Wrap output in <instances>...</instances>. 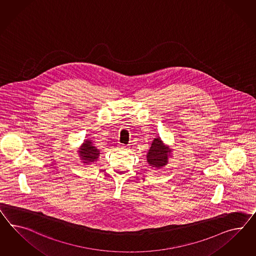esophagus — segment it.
Returning a JSON list of instances; mask_svg holds the SVG:
<instances>
[{"instance_id":"1","label":"esophagus","mask_w":256,"mask_h":256,"mask_svg":"<svg viewBox=\"0 0 256 256\" xmlns=\"http://www.w3.org/2000/svg\"><path fill=\"white\" fill-rule=\"evenodd\" d=\"M118 149H119L120 151H126V150H128V146H120L118 147Z\"/></svg>"}]
</instances>
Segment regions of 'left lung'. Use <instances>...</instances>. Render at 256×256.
Instances as JSON below:
<instances>
[{
	"mask_svg": "<svg viewBox=\"0 0 256 256\" xmlns=\"http://www.w3.org/2000/svg\"><path fill=\"white\" fill-rule=\"evenodd\" d=\"M172 154V150L166 146L160 138L152 140V146L147 152V162L152 168H160L168 164V158Z\"/></svg>",
	"mask_w": 256,
	"mask_h": 256,
	"instance_id": "8db88e82",
	"label": "left lung"
}]
</instances>
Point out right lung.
I'll return each instance as SVG.
<instances>
[{"label": "right lung", "instance_id": "1", "mask_svg": "<svg viewBox=\"0 0 256 256\" xmlns=\"http://www.w3.org/2000/svg\"><path fill=\"white\" fill-rule=\"evenodd\" d=\"M92 144V140L88 138L84 142L83 144L80 147L79 156L84 164H90L96 161L100 156V151Z\"/></svg>", "mask_w": 256, "mask_h": 256}]
</instances>
